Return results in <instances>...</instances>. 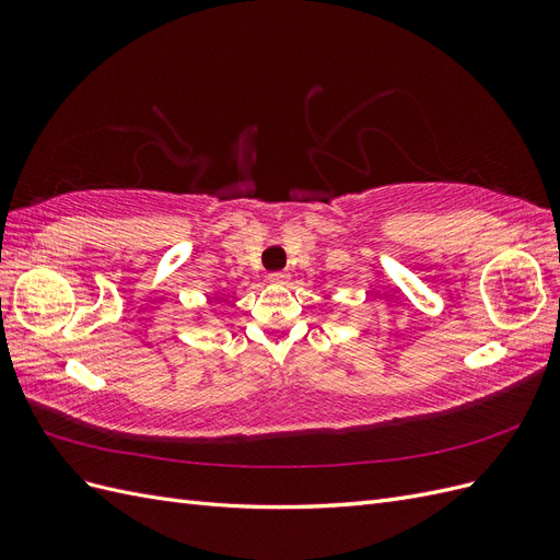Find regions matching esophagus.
<instances>
[{
	"mask_svg": "<svg viewBox=\"0 0 560 560\" xmlns=\"http://www.w3.org/2000/svg\"><path fill=\"white\" fill-rule=\"evenodd\" d=\"M268 280H270V282H276V284H284L287 280H290V276H287L284 270H276V273H270V276H268Z\"/></svg>",
	"mask_w": 560,
	"mask_h": 560,
	"instance_id": "1",
	"label": "esophagus"
}]
</instances>
